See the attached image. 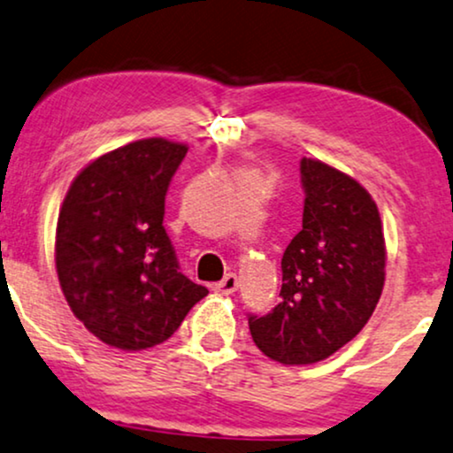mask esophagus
I'll use <instances>...</instances> for the list:
<instances>
[{"label": "esophagus", "instance_id": "esophagus-1", "mask_svg": "<svg viewBox=\"0 0 453 453\" xmlns=\"http://www.w3.org/2000/svg\"><path fill=\"white\" fill-rule=\"evenodd\" d=\"M214 290L220 292V295H233V292L237 290V275L235 273H226L225 278H222L214 286Z\"/></svg>", "mask_w": 453, "mask_h": 453}]
</instances>
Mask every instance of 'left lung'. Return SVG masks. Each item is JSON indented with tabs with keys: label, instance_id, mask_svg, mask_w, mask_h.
Wrapping results in <instances>:
<instances>
[{
	"label": "left lung",
	"instance_id": "1",
	"mask_svg": "<svg viewBox=\"0 0 453 453\" xmlns=\"http://www.w3.org/2000/svg\"><path fill=\"white\" fill-rule=\"evenodd\" d=\"M303 228L281 257L280 303L248 313L254 343L281 365L328 358L365 328L384 290L386 243L371 195L339 169L301 158Z\"/></svg>",
	"mask_w": 453,
	"mask_h": 453
}]
</instances>
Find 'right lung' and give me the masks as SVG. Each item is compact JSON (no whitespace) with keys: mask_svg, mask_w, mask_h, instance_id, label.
<instances>
[{"mask_svg":"<svg viewBox=\"0 0 453 453\" xmlns=\"http://www.w3.org/2000/svg\"><path fill=\"white\" fill-rule=\"evenodd\" d=\"M186 152L163 137L116 148L76 175L58 211V284L73 316L111 348L167 342L207 295L180 271L163 226Z\"/></svg>","mask_w":453,"mask_h":453,"instance_id":"right-lung-1","label":"right lung"}]
</instances>
